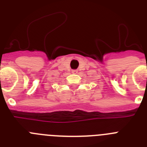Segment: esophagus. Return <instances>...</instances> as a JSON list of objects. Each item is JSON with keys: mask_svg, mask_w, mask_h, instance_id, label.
Listing matches in <instances>:
<instances>
[{"mask_svg": "<svg viewBox=\"0 0 147 147\" xmlns=\"http://www.w3.org/2000/svg\"><path fill=\"white\" fill-rule=\"evenodd\" d=\"M72 73H77V71H76V70H74V71H72Z\"/></svg>", "mask_w": 147, "mask_h": 147, "instance_id": "34e87169", "label": "esophagus"}]
</instances>
